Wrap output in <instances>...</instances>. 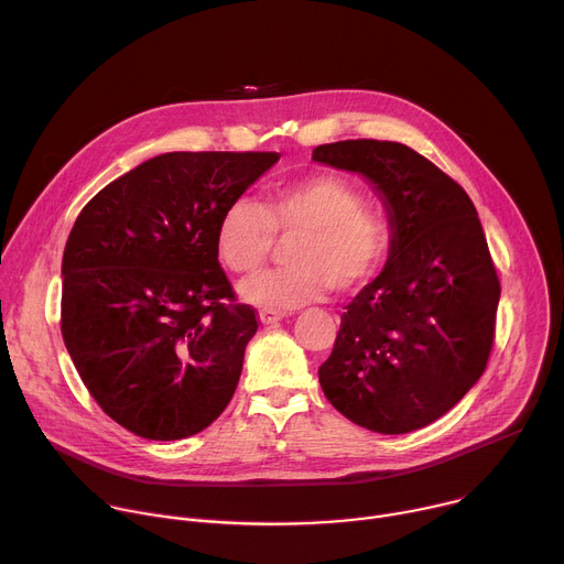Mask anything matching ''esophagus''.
Masks as SVG:
<instances>
[{
    "instance_id": "34e87169",
    "label": "esophagus",
    "mask_w": 564,
    "mask_h": 564,
    "mask_svg": "<svg viewBox=\"0 0 564 564\" xmlns=\"http://www.w3.org/2000/svg\"><path fill=\"white\" fill-rule=\"evenodd\" d=\"M283 316H285V312H281V310H268V307H263V310L259 312V318H261L263 326H272V324H276V321H281Z\"/></svg>"
}]
</instances>
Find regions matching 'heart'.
<instances>
[{
  "label": "heart",
  "instance_id": "1",
  "mask_svg": "<svg viewBox=\"0 0 564 564\" xmlns=\"http://www.w3.org/2000/svg\"><path fill=\"white\" fill-rule=\"evenodd\" d=\"M279 238H294L288 270L257 274L240 283L248 303L268 310H294L368 285L388 261L392 227L383 214L366 207L364 194L335 174H314L268 196L265 207L248 196L234 198L216 227L220 263L250 274L272 254Z\"/></svg>",
  "mask_w": 564,
  "mask_h": 564
}]
</instances>
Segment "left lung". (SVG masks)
<instances>
[{
	"instance_id": "left-lung-1",
	"label": "left lung",
	"mask_w": 564,
	"mask_h": 564,
	"mask_svg": "<svg viewBox=\"0 0 564 564\" xmlns=\"http://www.w3.org/2000/svg\"><path fill=\"white\" fill-rule=\"evenodd\" d=\"M312 158L368 178L392 227L388 261L346 305L318 383L368 431L424 429L473 388L496 339L500 281L475 205L401 142L341 140Z\"/></svg>"
}]
</instances>
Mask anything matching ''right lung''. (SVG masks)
Instances as JSON below:
<instances>
[{
    "mask_svg": "<svg viewBox=\"0 0 564 564\" xmlns=\"http://www.w3.org/2000/svg\"><path fill=\"white\" fill-rule=\"evenodd\" d=\"M274 151H174L109 183L62 259V337L98 406L144 440L200 433L229 404L259 328L216 254L223 209Z\"/></svg>",
    "mask_w": 564,
    "mask_h": 564,
    "instance_id": "1",
    "label": "right lung"
}]
</instances>
